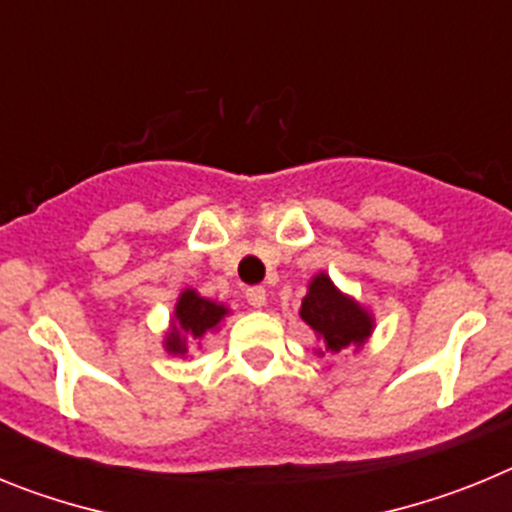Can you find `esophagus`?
<instances>
[{"label":"esophagus","instance_id":"1","mask_svg":"<svg viewBox=\"0 0 512 512\" xmlns=\"http://www.w3.org/2000/svg\"><path fill=\"white\" fill-rule=\"evenodd\" d=\"M246 300L251 307H264L266 305V289L264 287H248Z\"/></svg>","mask_w":512,"mask_h":512}]
</instances>
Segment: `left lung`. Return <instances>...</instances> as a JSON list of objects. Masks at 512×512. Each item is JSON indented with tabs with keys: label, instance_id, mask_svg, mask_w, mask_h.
<instances>
[{
	"label": "left lung",
	"instance_id": "1",
	"mask_svg": "<svg viewBox=\"0 0 512 512\" xmlns=\"http://www.w3.org/2000/svg\"><path fill=\"white\" fill-rule=\"evenodd\" d=\"M300 315L318 338H323L325 351L333 354L348 346H361L372 333V318L354 300L343 297L325 274L310 282Z\"/></svg>",
	"mask_w": 512,
	"mask_h": 512
}]
</instances>
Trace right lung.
Wrapping results in <instances>:
<instances>
[{
  "instance_id": "add662e5",
  "label": "right lung",
  "mask_w": 512,
  "mask_h": 512,
  "mask_svg": "<svg viewBox=\"0 0 512 512\" xmlns=\"http://www.w3.org/2000/svg\"><path fill=\"white\" fill-rule=\"evenodd\" d=\"M225 312L228 310H225L223 305L205 300V297H200L197 292L187 289V292L179 297V302H176V324H179L180 328L176 329L174 325V330H171L169 338H166L169 354H184V351H187V339L183 336L202 338L207 330H212L220 320H223Z\"/></svg>"
}]
</instances>
